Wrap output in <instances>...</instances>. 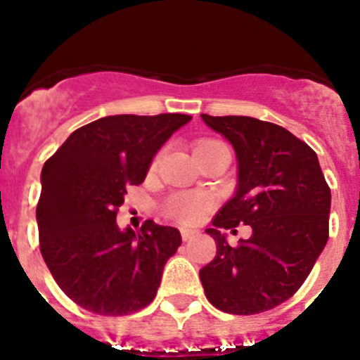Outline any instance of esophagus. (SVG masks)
Here are the masks:
<instances>
[{
  "label": "esophagus",
  "instance_id": "esophagus-1",
  "mask_svg": "<svg viewBox=\"0 0 360 360\" xmlns=\"http://www.w3.org/2000/svg\"><path fill=\"white\" fill-rule=\"evenodd\" d=\"M197 231H193V230H181V237H183V240L184 242H190V240H193L195 237H197Z\"/></svg>",
  "mask_w": 360,
  "mask_h": 360
}]
</instances>
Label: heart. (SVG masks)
I'll list each match as a JSON object with an SVG mask.
<instances>
[{
	"label": "heart",
	"instance_id": "1",
	"mask_svg": "<svg viewBox=\"0 0 360 360\" xmlns=\"http://www.w3.org/2000/svg\"><path fill=\"white\" fill-rule=\"evenodd\" d=\"M214 146H224V144L219 143V141L205 139L200 141V143L195 146V150ZM207 207H209V200H207L205 197H186V195H181V197H176L169 203V214L176 217V219H179L181 223L193 224L203 216Z\"/></svg>",
	"mask_w": 360,
	"mask_h": 360
}]
</instances>
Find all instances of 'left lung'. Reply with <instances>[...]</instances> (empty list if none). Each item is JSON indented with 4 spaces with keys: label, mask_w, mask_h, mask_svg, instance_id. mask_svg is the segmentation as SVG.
I'll use <instances>...</instances> for the list:
<instances>
[{
    "label": "left lung",
    "mask_w": 360,
    "mask_h": 360,
    "mask_svg": "<svg viewBox=\"0 0 360 360\" xmlns=\"http://www.w3.org/2000/svg\"><path fill=\"white\" fill-rule=\"evenodd\" d=\"M202 120L230 141L238 162L237 193L205 230L217 252L200 270L203 291L226 314L271 310L303 285L326 248L331 190L315 151L284 127L250 116ZM238 224L253 235L231 248L220 230Z\"/></svg>",
    "instance_id": "8db88e82"
}]
</instances>
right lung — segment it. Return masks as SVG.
Here are the masks:
<instances>
[{
    "instance_id": "add662e5",
    "label": "right lung",
    "mask_w": 360,
    "mask_h": 360,
    "mask_svg": "<svg viewBox=\"0 0 360 360\" xmlns=\"http://www.w3.org/2000/svg\"><path fill=\"white\" fill-rule=\"evenodd\" d=\"M190 120L179 112L104 116L75 130L43 165L39 250L59 288L85 310L120 317L157 296L179 230L153 219L139 231L120 230L116 214L163 143Z\"/></svg>"
}]
</instances>
